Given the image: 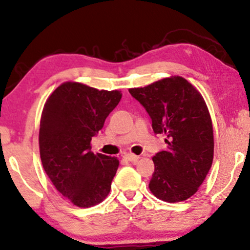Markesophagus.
Masks as SVG:
<instances>
[{"label":"esophagus","mask_w":250,"mask_h":250,"mask_svg":"<svg viewBox=\"0 0 250 250\" xmlns=\"http://www.w3.org/2000/svg\"><path fill=\"white\" fill-rule=\"evenodd\" d=\"M125 159H127L128 161H131V162H137L139 156L135 155V154H131V153H127V154H125Z\"/></svg>","instance_id":"1"}]
</instances>
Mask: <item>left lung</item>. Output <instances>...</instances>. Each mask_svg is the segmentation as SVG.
<instances>
[{
    "label": "left lung",
    "instance_id": "left-lung-1",
    "mask_svg": "<svg viewBox=\"0 0 250 250\" xmlns=\"http://www.w3.org/2000/svg\"><path fill=\"white\" fill-rule=\"evenodd\" d=\"M129 92L148 113L154 134L167 136V149L153 156L149 189L164 201L186 200L204 183L214 158V131L204 98L181 76Z\"/></svg>",
    "mask_w": 250,
    "mask_h": 250
}]
</instances>
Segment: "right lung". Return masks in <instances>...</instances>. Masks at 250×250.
Wrapping results in <instances>:
<instances>
[{
	"instance_id": "obj_1",
	"label": "right lung",
	"mask_w": 250,
	"mask_h": 250,
	"mask_svg": "<svg viewBox=\"0 0 250 250\" xmlns=\"http://www.w3.org/2000/svg\"><path fill=\"white\" fill-rule=\"evenodd\" d=\"M121 97L118 90L66 82L43 108L39 135L43 168L57 191L78 207L99 204L111 189L119 160L94 154L90 142Z\"/></svg>"
}]
</instances>
